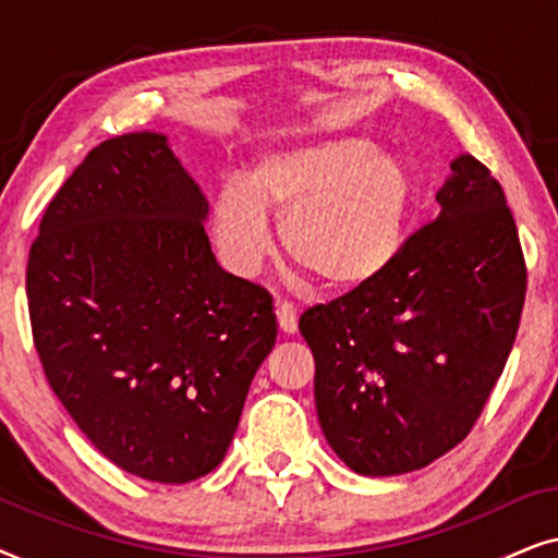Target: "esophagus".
<instances>
[{
    "label": "esophagus",
    "mask_w": 558,
    "mask_h": 558,
    "mask_svg": "<svg viewBox=\"0 0 558 558\" xmlns=\"http://www.w3.org/2000/svg\"><path fill=\"white\" fill-rule=\"evenodd\" d=\"M277 323L281 327V332L292 335L296 332V304L292 302H277Z\"/></svg>",
    "instance_id": "esophagus-1"
}]
</instances>
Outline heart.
<instances>
[{
    "label": "heart",
    "instance_id": "1",
    "mask_svg": "<svg viewBox=\"0 0 558 558\" xmlns=\"http://www.w3.org/2000/svg\"><path fill=\"white\" fill-rule=\"evenodd\" d=\"M414 180L409 165L363 136H340L256 159L241 185L220 190L216 235L235 269L269 254L264 213L279 220L289 262L323 289L353 292L399 254Z\"/></svg>",
    "mask_w": 558,
    "mask_h": 558
}]
</instances>
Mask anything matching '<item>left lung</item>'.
Segmentation results:
<instances>
[{
    "mask_svg": "<svg viewBox=\"0 0 558 558\" xmlns=\"http://www.w3.org/2000/svg\"><path fill=\"white\" fill-rule=\"evenodd\" d=\"M437 201L378 279L300 317L325 439L361 475L422 470L460 445L521 325L529 271L500 182L460 157Z\"/></svg>",
    "mask_w": 558,
    "mask_h": 558,
    "instance_id": "obj_1",
    "label": "left lung"
}]
</instances>
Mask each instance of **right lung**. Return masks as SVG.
<instances>
[{"label": "right lung", "instance_id": "right-lung-1", "mask_svg": "<svg viewBox=\"0 0 558 558\" xmlns=\"http://www.w3.org/2000/svg\"><path fill=\"white\" fill-rule=\"evenodd\" d=\"M205 213L162 134L113 136L60 185L27 258L50 388L98 452L155 483L218 468L277 340L269 292L220 269Z\"/></svg>", "mask_w": 558, "mask_h": 558}]
</instances>
